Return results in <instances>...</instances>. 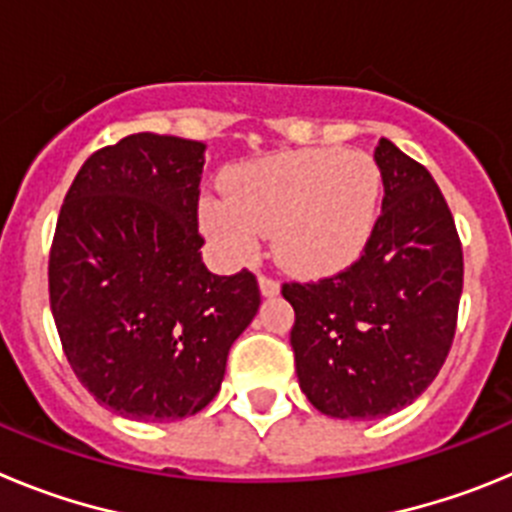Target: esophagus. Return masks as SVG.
<instances>
[{
  "mask_svg": "<svg viewBox=\"0 0 512 512\" xmlns=\"http://www.w3.org/2000/svg\"><path fill=\"white\" fill-rule=\"evenodd\" d=\"M259 287H261V295L264 297L279 295V282L274 277H259Z\"/></svg>",
  "mask_w": 512,
  "mask_h": 512,
  "instance_id": "1",
  "label": "esophagus"
}]
</instances>
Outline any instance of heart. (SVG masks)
Instances as JSON below:
<instances>
[{"mask_svg":"<svg viewBox=\"0 0 512 512\" xmlns=\"http://www.w3.org/2000/svg\"><path fill=\"white\" fill-rule=\"evenodd\" d=\"M379 169L359 151L274 153L228 171L225 197H205L202 230L228 261L251 259L261 233L282 266L330 274L356 259L372 233Z\"/></svg>","mask_w":512,"mask_h":512,"instance_id":"b5f03b06","label":"heart"}]
</instances>
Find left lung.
<instances>
[{
    "label": "left lung",
    "mask_w": 512,
    "mask_h": 512,
    "mask_svg": "<svg viewBox=\"0 0 512 512\" xmlns=\"http://www.w3.org/2000/svg\"><path fill=\"white\" fill-rule=\"evenodd\" d=\"M382 212L359 261L289 282V343L307 400L330 418L374 420L423 395L456 333L464 259L454 217L425 166L382 138Z\"/></svg>",
    "instance_id": "8db88e82"
}]
</instances>
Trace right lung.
<instances>
[{"label": "right lung", "instance_id": "obj_1", "mask_svg": "<svg viewBox=\"0 0 512 512\" xmlns=\"http://www.w3.org/2000/svg\"><path fill=\"white\" fill-rule=\"evenodd\" d=\"M205 143L135 133L76 174L48 261L63 354L104 408L179 420L215 400L228 351L259 312L251 271L202 264Z\"/></svg>", "mask_w": 512, "mask_h": 512}]
</instances>
